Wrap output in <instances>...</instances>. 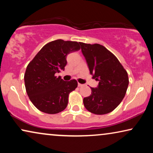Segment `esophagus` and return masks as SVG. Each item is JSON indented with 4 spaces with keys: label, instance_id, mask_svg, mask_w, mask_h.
I'll return each instance as SVG.
<instances>
[{
    "label": "esophagus",
    "instance_id": "esophagus-1",
    "mask_svg": "<svg viewBox=\"0 0 153 153\" xmlns=\"http://www.w3.org/2000/svg\"><path fill=\"white\" fill-rule=\"evenodd\" d=\"M83 84H81V83H78V86L79 87H81V86H83Z\"/></svg>",
    "mask_w": 153,
    "mask_h": 153
}]
</instances>
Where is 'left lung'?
<instances>
[{"instance_id": "left-lung-1", "label": "left lung", "mask_w": 153, "mask_h": 153, "mask_svg": "<svg viewBox=\"0 0 153 153\" xmlns=\"http://www.w3.org/2000/svg\"><path fill=\"white\" fill-rule=\"evenodd\" d=\"M90 73L99 81L91 95L83 98L85 108L92 114L104 115L114 111L122 102L129 84L127 71L111 52L99 44L79 42Z\"/></svg>"}]
</instances>
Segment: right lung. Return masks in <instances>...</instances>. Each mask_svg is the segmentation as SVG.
<instances>
[{
	"label": "right lung",
	"mask_w": 153,
	"mask_h": 153,
	"mask_svg": "<svg viewBox=\"0 0 153 153\" xmlns=\"http://www.w3.org/2000/svg\"><path fill=\"white\" fill-rule=\"evenodd\" d=\"M80 49L77 42L56 39L44 46L29 62L24 74L25 87L37 109L56 114L67 107L69 95L78 83L75 79L65 81L56 74L65 70L68 54Z\"/></svg>",
	"instance_id": "obj_1"
}]
</instances>
